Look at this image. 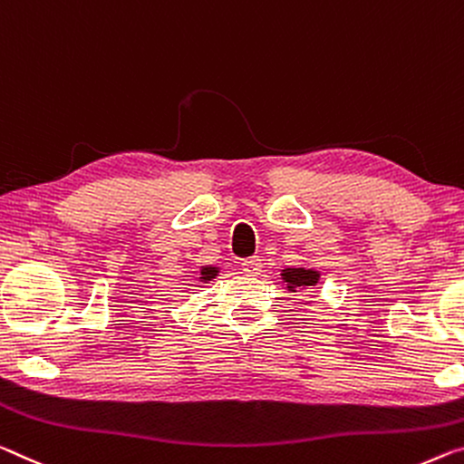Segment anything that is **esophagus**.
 Returning <instances> with one entry per match:
<instances>
[{
  "label": "esophagus",
  "mask_w": 464,
  "mask_h": 464,
  "mask_svg": "<svg viewBox=\"0 0 464 464\" xmlns=\"http://www.w3.org/2000/svg\"><path fill=\"white\" fill-rule=\"evenodd\" d=\"M241 270H244L247 276H258L262 272V260L260 258L244 260V262H241Z\"/></svg>",
  "instance_id": "1"
}]
</instances>
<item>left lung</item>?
<instances>
[{
    "label": "left lung",
    "mask_w": 464,
    "mask_h": 464,
    "mask_svg": "<svg viewBox=\"0 0 464 464\" xmlns=\"http://www.w3.org/2000/svg\"><path fill=\"white\" fill-rule=\"evenodd\" d=\"M281 276L289 291L301 289V286H315V283L320 281V272L312 268H285Z\"/></svg>",
    "instance_id": "1"
}]
</instances>
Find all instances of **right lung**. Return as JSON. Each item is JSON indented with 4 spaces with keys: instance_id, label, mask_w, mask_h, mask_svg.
Wrapping results in <instances>:
<instances>
[{
    "instance_id": "add662e5",
    "label": "right lung",
    "mask_w": 464,
    "mask_h": 464,
    "mask_svg": "<svg viewBox=\"0 0 464 464\" xmlns=\"http://www.w3.org/2000/svg\"><path fill=\"white\" fill-rule=\"evenodd\" d=\"M217 275H218V268L217 266H202L200 268V281L202 283L212 281V278H215Z\"/></svg>"
}]
</instances>
